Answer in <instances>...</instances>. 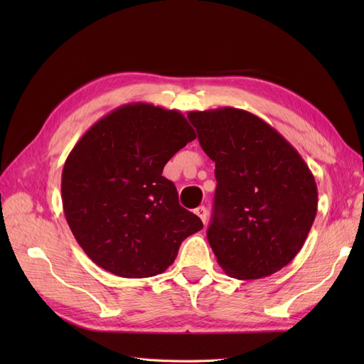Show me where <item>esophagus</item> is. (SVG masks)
<instances>
[{
    "label": "esophagus",
    "instance_id": "34e87169",
    "mask_svg": "<svg viewBox=\"0 0 364 364\" xmlns=\"http://www.w3.org/2000/svg\"><path fill=\"white\" fill-rule=\"evenodd\" d=\"M196 214L198 215L200 219H202L203 223H206V220H208V210H206L205 206H198L197 210H196Z\"/></svg>",
    "mask_w": 364,
    "mask_h": 364
}]
</instances>
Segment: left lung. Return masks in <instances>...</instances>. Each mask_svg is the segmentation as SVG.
<instances>
[{
    "instance_id": "8db88e82",
    "label": "left lung",
    "mask_w": 364,
    "mask_h": 364,
    "mask_svg": "<svg viewBox=\"0 0 364 364\" xmlns=\"http://www.w3.org/2000/svg\"><path fill=\"white\" fill-rule=\"evenodd\" d=\"M203 151L215 162L208 242L227 275L255 280L288 266L318 211V186L277 129L236 107L191 111Z\"/></svg>"
}]
</instances>
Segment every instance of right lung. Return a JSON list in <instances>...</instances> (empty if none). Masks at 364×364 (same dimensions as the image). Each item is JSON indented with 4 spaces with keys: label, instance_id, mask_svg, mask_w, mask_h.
Returning <instances> with one entry per match:
<instances>
[{
    "label": "right lung",
    "instance_id": "right-lung-1",
    "mask_svg": "<svg viewBox=\"0 0 364 364\" xmlns=\"http://www.w3.org/2000/svg\"><path fill=\"white\" fill-rule=\"evenodd\" d=\"M196 131L175 109L129 103L80 139L63 168L68 227L97 266L123 278L162 274L188 236L203 228L162 176Z\"/></svg>",
    "mask_w": 364,
    "mask_h": 364
}]
</instances>
